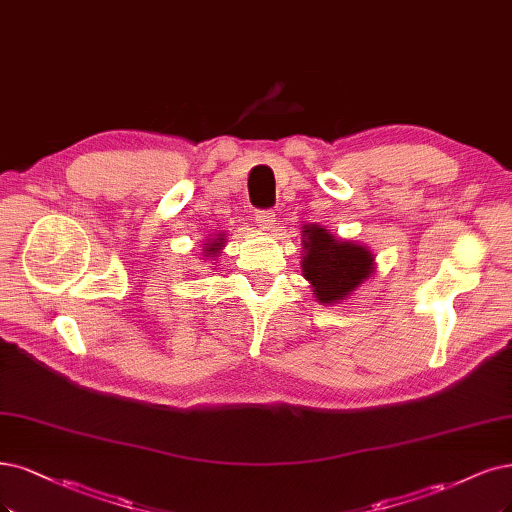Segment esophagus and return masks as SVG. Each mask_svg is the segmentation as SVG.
<instances>
[{"label":"esophagus","instance_id":"34e87169","mask_svg":"<svg viewBox=\"0 0 512 512\" xmlns=\"http://www.w3.org/2000/svg\"><path fill=\"white\" fill-rule=\"evenodd\" d=\"M256 224L260 228H264V231H269V228H273L277 224L275 211H271V209H258L256 211Z\"/></svg>","mask_w":512,"mask_h":512}]
</instances>
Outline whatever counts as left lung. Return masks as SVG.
<instances>
[{
    "instance_id": "left-lung-1",
    "label": "left lung",
    "mask_w": 512,
    "mask_h": 512,
    "mask_svg": "<svg viewBox=\"0 0 512 512\" xmlns=\"http://www.w3.org/2000/svg\"><path fill=\"white\" fill-rule=\"evenodd\" d=\"M303 271L320 303H339L373 273V254L362 245L334 239L322 226H305Z\"/></svg>"
}]
</instances>
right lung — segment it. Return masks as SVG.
Here are the masks:
<instances>
[{
	"mask_svg": "<svg viewBox=\"0 0 512 512\" xmlns=\"http://www.w3.org/2000/svg\"><path fill=\"white\" fill-rule=\"evenodd\" d=\"M222 248V239H218V241H211V243H205V254L209 256H216L218 254V250Z\"/></svg>",
	"mask_w": 512,
	"mask_h": 512,
	"instance_id": "obj_1",
	"label": "right lung"
}]
</instances>
